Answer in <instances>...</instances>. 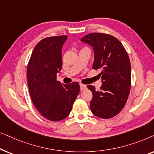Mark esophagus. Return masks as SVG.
<instances>
[{"label":"esophagus","instance_id":"obj_1","mask_svg":"<svg viewBox=\"0 0 154 154\" xmlns=\"http://www.w3.org/2000/svg\"><path fill=\"white\" fill-rule=\"evenodd\" d=\"M80 88H81V90H85V89H87V86L85 85H83V84H80Z\"/></svg>","mask_w":154,"mask_h":154}]
</instances>
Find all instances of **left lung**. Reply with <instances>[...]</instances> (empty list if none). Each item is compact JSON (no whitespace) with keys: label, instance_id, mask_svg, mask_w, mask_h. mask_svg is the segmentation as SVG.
Instances as JSON below:
<instances>
[{"label":"left lung","instance_id":"left-lung-1","mask_svg":"<svg viewBox=\"0 0 154 154\" xmlns=\"http://www.w3.org/2000/svg\"><path fill=\"white\" fill-rule=\"evenodd\" d=\"M81 41L93 48L92 69H102V85L100 91L88 85L92 92L90 110L101 119H111L120 113L127 102L131 86V66L129 57L122 43L113 35L92 33Z\"/></svg>","mask_w":154,"mask_h":154}]
</instances>
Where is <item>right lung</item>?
Segmentation results:
<instances>
[{"mask_svg": "<svg viewBox=\"0 0 154 154\" xmlns=\"http://www.w3.org/2000/svg\"><path fill=\"white\" fill-rule=\"evenodd\" d=\"M66 35L48 37L35 46L27 66L31 100L45 119L60 121L69 116L80 92L78 82L62 84L57 73L62 66V48Z\"/></svg>", "mask_w": 154, "mask_h": 154, "instance_id": "1", "label": "right lung"}]
</instances>
